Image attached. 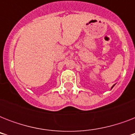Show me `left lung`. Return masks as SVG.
<instances>
[{
    "label": "left lung",
    "instance_id": "left-lung-1",
    "mask_svg": "<svg viewBox=\"0 0 135 135\" xmlns=\"http://www.w3.org/2000/svg\"><path fill=\"white\" fill-rule=\"evenodd\" d=\"M113 86H114V85H113ZM113 87H112V88H113Z\"/></svg>",
    "mask_w": 135,
    "mask_h": 135
}]
</instances>
